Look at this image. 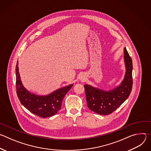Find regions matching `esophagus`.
<instances>
[{"label":"esophagus","instance_id":"obj_1","mask_svg":"<svg viewBox=\"0 0 151 151\" xmlns=\"http://www.w3.org/2000/svg\"><path fill=\"white\" fill-rule=\"evenodd\" d=\"M85 76H81V78H80V79H81V80H85Z\"/></svg>","mask_w":151,"mask_h":151}]
</instances>
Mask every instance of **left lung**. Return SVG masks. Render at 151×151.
Listing matches in <instances>:
<instances>
[{
	"label": "left lung",
	"mask_w": 151,
	"mask_h": 151,
	"mask_svg": "<svg viewBox=\"0 0 151 151\" xmlns=\"http://www.w3.org/2000/svg\"><path fill=\"white\" fill-rule=\"evenodd\" d=\"M125 74L121 84L109 91L100 90L85 84L86 99L88 108L100 115H109L119 107L130 96L133 86L132 60L126 48H124Z\"/></svg>",
	"instance_id": "obj_1"
}]
</instances>
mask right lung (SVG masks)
<instances>
[{"label":"right lung","instance_id":"add662e5","mask_svg":"<svg viewBox=\"0 0 151 151\" xmlns=\"http://www.w3.org/2000/svg\"><path fill=\"white\" fill-rule=\"evenodd\" d=\"M17 61L15 68L17 94L21 103L33 114L41 118L51 117L61 109L63 100L73 86L70 84L46 95L39 96L27 90L21 82Z\"/></svg>","mask_w":151,"mask_h":151}]
</instances>
